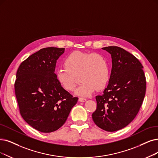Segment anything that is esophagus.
Returning a JSON list of instances; mask_svg holds the SVG:
<instances>
[{"instance_id": "esophagus-1", "label": "esophagus", "mask_w": 158, "mask_h": 158, "mask_svg": "<svg viewBox=\"0 0 158 158\" xmlns=\"http://www.w3.org/2000/svg\"><path fill=\"white\" fill-rule=\"evenodd\" d=\"M78 100L80 102H85V101H86V99L85 98H82V97H80Z\"/></svg>"}]
</instances>
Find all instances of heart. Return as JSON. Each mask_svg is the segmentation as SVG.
I'll use <instances>...</instances> for the list:
<instances>
[{
    "mask_svg": "<svg viewBox=\"0 0 158 158\" xmlns=\"http://www.w3.org/2000/svg\"><path fill=\"white\" fill-rule=\"evenodd\" d=\"M64 65L56 69V80L65 90L72 91L77 84L76 77L80 74L81 82L75 91L78 96H89L96 89H103L110 79L108 63L99 54L73 52L65 58Z\"/></svg>",
    "mask_w": 158,
    "mask_h": 158,
    "instance_id": "heart-1",
    "label": "heart"
}]
</instances>
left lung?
I'll return each instance as SVG.
<instances>
[{"label": "left lung", "mask_w": 158, "mask_h": 158, "mask_svg": "<svg viewBox=\"0 0 158 158\" xmlns=\"http://www.w3.org/2000/svg\"><path fill=\"white\" fill-rule=\"evenodd\" d=\"M102 48L111 56V73L102 95L96 97L97 109L92 118L101 129L115 131L127 127L139 111L146 78L143 66L134 55L116 46Z\"/></svg>", "instance_id": "1"}]
</instances>
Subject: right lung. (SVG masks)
<instances>
[{
  "instance_id": "obj_1",
  "label": "right lung",
  "mask_w": 158,
  "mask_h": 158,
  "mask_svg": "<svg viewBox=\"0 0 158 158\" xmlns=\"http://www.w3.org/2000/svg\"><path fill=\"white\" fill-rule=\"evenodd\" d=\"M64 48L40 49L23 61L16 74L15 93L22 117L43 133L65 123L78 97H73L56 80V64Z\"/></svg>"
}]
</instances>
